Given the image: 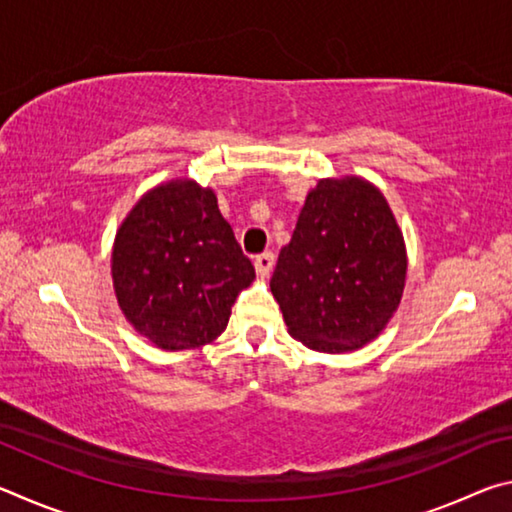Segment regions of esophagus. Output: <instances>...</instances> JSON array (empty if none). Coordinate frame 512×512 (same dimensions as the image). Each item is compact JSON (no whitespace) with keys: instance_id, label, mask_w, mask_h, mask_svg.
<instances>
[{"instance_id":"34e87169","label":"esophagus","mask_w":512,"mask_h":512,"mask_svg":"<svg viewBox=\"0 0 512 512\" xmlns=\"http://www.w3.org/2000/svg\"><path fill=\"white\" fill-rule=\"evenodd\" d=\"M273 264H275V255L273 253H262V255H257L255 257V271H257V275H262V277H266L268 273L273 271Z\"/></svg>"}]
</instances>
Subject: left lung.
<instances>
[{
	"label": "left lung",
	"instance_id": "8db88e82",
	"mask_svg": "<svg viewBox=\"0 0 512 512\" xmlns=\"http://www.w3.org/2000/svg\"><path fill=\"white\" fill-rule=\"evenodd\" d=\"M404 282V237L384 194L359 176L318 180L271 277L293 339L327 354L363 348L400 307Z\"/></svg>",
	"mask_w": 512,
	"mask_h": 512
}]
</instances>
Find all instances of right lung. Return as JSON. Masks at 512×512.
<instances>
[{"instance_id": "obj_1", "label": "right lung", "mask_w": 512, "mask_h": 512, "mask_svg": "<svg viewBox=\"0 0 512 512\" xmlns=\"http://www.w3.org/2000/svg\"><path fill=\"white\" fill-rule=\"evenodd\" d=\"M255 280L210 187L178 178L153 187L119 225L112 287L128 323L155 348L212 343L239 291Z\"/></svg>"}]
</instances>
